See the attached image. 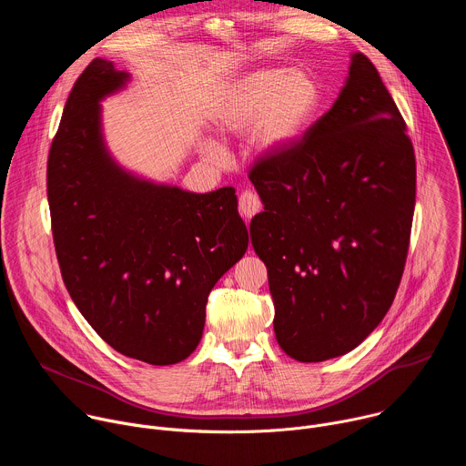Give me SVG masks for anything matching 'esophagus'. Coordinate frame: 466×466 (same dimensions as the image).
Returning <instances> with one entry per match:
<instances>
[{
	"instance_id": "1",
	"label": "esophagus",
	"mask_w": 466,
	"mask_h": 466,
	"mask_svg": "<svg viewBox=\"0 0 466 466\" xmlns=\"http://www.w3.org/2000/svg\"><path fill=\"white\" fill-rule=\"evenodd\" d=\"M238 210H239V214H241L245 219L254 218V216L261 210L259 197H258L256 193H252V191H243L241 197H239Z\"/></svg>"
}]
</instances>
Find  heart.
<instances>
[{
  "mask_svg": "<svg viewBox=\"0 0 466 466\" xmlns=\"http://www.w3.org/2000/svg\"><path fill=\"white\" fill-rule=\"evenodd\" d=\"M320 105L317 79L300 68H261L239 76L227 86L212 108V123L227 135L252 130L261 151L275 153L295 144L315 117ZM210 160H223V149L210 140L201 142Z\"/></svg>",
  "mask_w": 466,
  "mask_h": 466,
  "instance_id": "1",
  "label": "heart"
}]
</instances>
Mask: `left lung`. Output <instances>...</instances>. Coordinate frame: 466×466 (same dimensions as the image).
I'll list each match as a JSON object with an SVG mask.
<instances>
[{
  "mask_svg": "<svg viewBox=\"0 0 466 466\" xmlns=\"http://www.w3.org/2000/svg\"><path fill=\"white\" fill-rule=\"evenodd\" d=\"M334 106L248 173L263 212L250 221L268 265L275 336L302 363L367 339L400 286L417 164L406 121L374 64L352 53Z\"/></svg>",
  "mask_w": 466,
  "mask_h": 466,
  "instance_id": "obj_1",
  "label": "left lung"
}]
</instances>
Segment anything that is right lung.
I'll return each instance as SVG.
<instances>
[{
  "mask_svg": "<svg viewBox=\"0 0 466 466\" xmlns=\"http://www.w3.org/2000/svg\"><path fill=\"white\" fill-rule=\"evenodd\" d=\"M130 76L96 58L76 81L47 158L62 280L99 338L149 365L186 360L207 302L248 232L234 187L193 193L127 171L110 155L101 101Z\"/></svg>",
  "mask_w": 466,
  "mask_h": 466,
  "instance_id": "right-lung-1",
  "label": "right lung"
}]
</instances>
